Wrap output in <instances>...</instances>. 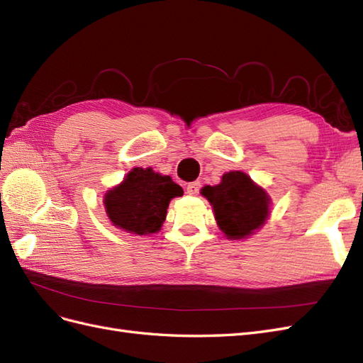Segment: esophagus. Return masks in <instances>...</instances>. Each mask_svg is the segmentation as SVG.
I'll list each match as a JSON object with an SVG mask.
<instances>
[{"instance_id":"34e87169","label":"esophagus","mask_w":363,"mask_h":363,"mask_svg":"<svg viewBox=\"0 0 363 363\" xmlns=\"http://www.w3.org/2000/svg\"><path fill=\"white\" fill-rule=\"evenodd\" d=\"M200 188H201V183L194 182V183H189L188 186H186V192H188L189 195H199Z\"/></svg>"}]
</instances>
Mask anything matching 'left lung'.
Returning a JSON list of instances; mask_svg holds the SVG:
<instances>
[{
    "mask_svg": "<svg viewBox=\"0 0 363 363\" xmlns=\"http://www.w3.org/2000/svg\"><path fill=\"white\" fill-rule=\"evenodd\" d=\"M212 204L218 227L227 239H244L259 230L269 216V195L245 172H225L221 183L201 189Z\"/></svg>",
    "mask_w": 363,
    "mask_h": 363,
    "instance_id": "8db88e82",
    "label": "left lung"
}]
</instances>
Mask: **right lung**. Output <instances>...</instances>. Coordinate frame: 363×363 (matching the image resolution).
I'll return each instance as SVG.
<instances>
[{"label": "right lung", "mask_w": 363, "mask_h": 363, "mask_svg": "<svg viewBox=\"0 0 363 363\" xmlns=\"http://www.w3.org/2000/svg\"><path fill=\"white\" fill-rule=\"evenodd\" d=\"M182 195L183 189L169 175L133 168L123 183L107 191L103 203L113 225L142 236L159 232L169 201Z\"/></svg>", "instance_id": "add662e5"}]
</instances>
